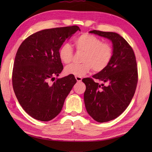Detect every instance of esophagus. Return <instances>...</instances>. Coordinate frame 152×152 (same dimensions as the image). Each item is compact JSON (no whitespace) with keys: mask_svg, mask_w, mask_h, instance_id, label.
<instances>
[{"mask_svg":"<svg viewBox=\"0 0 152 152\" xmlns=\"http://www.w3.org/2000/svg\"><path fill=\"white\" fill-rule=\"evenodd\" d=\"M75 79L77 80V82H80L82 81V78L80 77H77V76H75Z\"/></svg>","mask_w":152,"mask_h":152,"instance_id":"obj_1","label":"esophagus"}]
</instances>
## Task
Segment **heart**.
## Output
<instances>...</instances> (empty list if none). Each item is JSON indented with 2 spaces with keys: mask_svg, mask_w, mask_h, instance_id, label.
Here are the masks:
<instances>
[{
  "mask_svg": "<svg viewBox=\"0 0 152 152\" xmlns=\"http://www.w3.org/2000/svg\"><path fill=\"white\" fill-rule=\"evenodd\" d=\"M77 51L82 53L81 64H71L65 68L68 75L83 77L92 69L95 72L103 71L111 61L113 50L112 45L102 42L98 37L88 33L79 35L75 40ZM73 50L69 44H65L59 49V57L65 64L70 63L73 59Z\"/></svg>",
  "mask_w": 152,
  "mask_h": 152,
  "instance_id": "b5f03b06",
  "label": "heart"
}]
</instances>
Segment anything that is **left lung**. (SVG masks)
Segmentation results:
<instances>
[{"label":"left lung","mask_w":152,"mask_h":152,"mask_svg":"<svg viewBox=\"0 0 152 152\" xmlns=\"http://www.w3.org/2000/svg\"><path fill=\"white\" fill-rule=\"evenodd\" d=\"M89 32L113 43V54L108 66L93 78L82 79L86 86L84 98L87 113L96 121L105 122L118 117L131 103L138 80L137 63L134 50L119 34L96 30Z\"/></svg>","instance_id":"8db88e82"}]
</instances>
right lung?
Returning a JSON list of instances; mask_svg holds the SVG:
<instances>
[{"mask_svg": "<svg viewBox=\"0 0 152 152\" xmlns=\"http://www.w3.org/2000/svg\"><path fill=\"white\" fill-rule=\"evenodd\" d=\"M79 30L73 25L41 30L28 37L18 49L13 89L21 107L37 120L46 122L56 117L77 82L73 75L56 79L54 76L63 69L59 49Z\"/></svg>", "mask_w": 152, "mask_h": 152, "instance_id": "obj_1", "label": "right lung"}]
</instances>
